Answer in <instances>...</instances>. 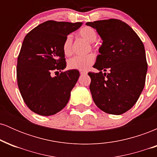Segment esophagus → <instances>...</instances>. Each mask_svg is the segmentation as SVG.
<instances>
[{"mask_svg": "<svg viewBox=\"0 0 157 157\" xmlns=\"http://www.w3.org/2000/svg\"><path fill=\"white\" fill-rule=\"evenodd\" d=\"M80 73L81 75H87V71H82V70H81V71H80Z\"/></svg>", "mask_w": 157, "mask_h": 157, "instance_id": "34e87169", "label": "esophagus"}]
</instances>
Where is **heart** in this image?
Listing matches in <instances>:
<instances>
[{"label":"heart","instance_id":"b5f03b06","mask_svg":"<svg viewBox=\"0 0 157 157\" xmlns=\"http://www.w3.org/2000/svg\"><path fill=\"white\" fill-rule=\"evenodd\" d=\"M78 35L81 37L89 41V43H94L97 38V32L91 26H83L79 30ZM72 36L68 35L66 37L64 40L63 44V51L64 55L68 56L72 52ZM95 61V55L94 54L80 57L76 56L72 58L69 59L68 61V66L70 69L76 70H87L90 66L92 65Z\"/></svg>","mask_w":157,"mask_h":157}]
</instances>
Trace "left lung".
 <instances>
[{"label": "left lung", "mask_w": 157, "mask_h": 157, "mask_svg": "<svg viewBox=\"0 0 157 157\" xmlns=\"http://www.w3.org/2000/svg\"><path fill=\"white\" fill-rule=\"evenodd\" d=\"M102 40L94 68L89 72L90 91L94 103L110 114L120 115L131 109L141 94L147 64L144 45L127 23L117 19L86 23ZM109 70L108 74L102 71Z\"/></svg>", "instance_id": "obj_1"}]
</instances>
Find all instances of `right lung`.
<instances>
[{
  "label": "right lung",
  "mask_w": 157,
  "mask_h": 157,
  "mask_svg": "<svg viewBox=\"0 0 157 157\" xmlns=\"http://www.w3.org/2000/svg\"><path fill=\"white\" fill-rule=\"evenodd\" d=\"M82 24L48 21L36 26L24 37L17 57V80L21 96L33 112L50 116L68 103L80 72L72 69L54 77L51 75L66 68L64 40Z\"/></svg>",
  "instance_id": "obj_1"
}]
</instances>
